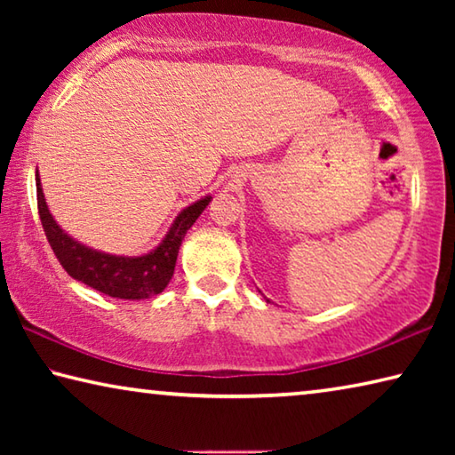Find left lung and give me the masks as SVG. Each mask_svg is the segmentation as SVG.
Masks as SVG:
<instances>
[{"label": "left lung", "instance_id": "8db88e82", "mask_svg": "<svg viewBox=\"0 0 455 455\" xmlns=\"http://www.w3.org/2000/svg\"><path fill=\"white\" fill-rule=\"evenodd\" d=\"M267 303H271V301H268V299H267Z\"/></svg>", "mask_w": 455, "mask_h": 455}]
</instances>
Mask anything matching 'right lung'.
Instances as JSON below:
<instances>
[{
	"label": "right lung",
	"instance_id": "add662e5",
	"mask_svg": "<svg viewBox=\"0 0 455 455\" xmlns=\"http://www.w3.org/2000/svg\"><path fill=\"white\" fill-rule=\"evenodd\" d=\"M36 190L37 211H40L45 238H48L52 251L56 252L60 265L66 268V273L72 279L82 281L108 297L130 299V301L154 297L166 289V284L171 283L174 275L176 257H179L184 235L188 233V228L195 225L196 219L212 200L209 195L182 209L163 241L158 246H154L150 252L140 257H124L90 249V246L82 244L68 235L58 225L56 219L52 217L48 204H45L42 180L37 172Z\"/></svg>",
	"mask_w": 455,
	"mask_h": 455
}]
</instances>
